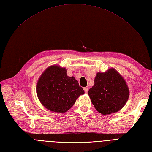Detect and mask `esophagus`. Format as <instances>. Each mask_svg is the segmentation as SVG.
I'll return each mask as SVG.
<instances>
[{"label": "esophagus", "instance_id": "obj_1", "mask_svg": "<svg viewBox=\"0 0 152 152\" xmlns=\"http://www.w3.org/2000/svg\"><path fill=\"white\" fill-rule=\"evenodd\" d=\"M83 90H84L85 92H86V93H87V92H88V88H87V87H84V88H83Z\"/></svg>", "mask_w": 152, "mask_h": 152}]
</instances>
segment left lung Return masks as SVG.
I'll use <instances>...</instances> for the list:
<instances>
[{
	"label": "left lung",
	"instance_id": "left-lung-1",
	"mask_svg": "<svg viewBox=\"0 0 152 152\" xmlns=\"http://www.w3.org/2000/svg\"><path fill=\"white\" fill-rule=\"evenodd\" d=\"M94 82L88 94L97 111L107 115L123 108L128 100L129 90L124 78L116 70L110 69L105 73H98Z\"/></svg>",
	"mask_w": 152,
	"mask_h": 152
}]
</instances>
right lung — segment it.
Instances as JSON below:
<instances>
[{"mask_svg": "<svg viewBox=\"0 0 152 152\" xmlns=\"http://www.w3.org/2000/svg\"><path fill=\"white\" fill-rule=\"evenodd\" d=\"M36 91L41 104L57 113L69 110L78 97L84 94L75 78L67 76L66 69L57 65L47 68L42 74Z\"/></svg>", "mask_w": 152, "mask_h": 152, "instance_id": "add662e5", "label": "right lung"}]
</instances>
